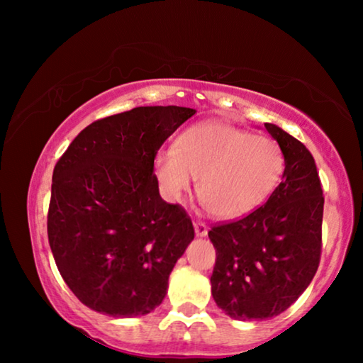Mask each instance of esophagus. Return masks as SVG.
Listing matches in <instances>:
<instances>
[{"label":"esophagus","mask_w":363,"mask_h":363,"mask_svg":"<svg viewBox=\"0 0 363 363\" xmlns=\"http://www.w3.org/2000/svg\"><path fill=\"white\" fill-rule=\"evenodd\" d=\"M194 227H195V233L199 237H205L208 233V225L203 223V220H194Z\"/></svg>","instance_id":"obj_1"}]
</instances>
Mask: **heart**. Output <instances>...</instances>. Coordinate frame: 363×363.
<instances>
[{
	"label": "heart",
	"mask_w": 363,
	"mask_h": 363,
	"mask_svg": "<svg viewBox=\"0 0 363 363\" xmlns=\"http://www.w3.org/2000/svg\"><path fill=\"white\" fill-rule=\"evenodd\" d=\"M284 169L277 140L219 121L189 128L155 157V173L171 199L187 192L195 177L201 203L218 218L253 211L277 187Z\"/></svg>",
	"instance_id": "obj_1"
}]
</instances>
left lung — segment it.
I'll use <instances>...</instances> for the list:
<instances>
[{"mask_svg":"<svg viewBox=\"0 0 363 363\" xmlns=\"http://www.w3.org/2000/svg\"><path fill=\"white\" fill-rule=\"evenodd\" d=\"M285 155L284 179L247 216L214 224L211 293L237 320L281 314L314 279L322 255L323 190L312 153L281 128L264 123Z\"/></svg>","mask_w":363,"mask_h":363,"instance_id":"left-lung-1","label":"left lung"}]
</instances>
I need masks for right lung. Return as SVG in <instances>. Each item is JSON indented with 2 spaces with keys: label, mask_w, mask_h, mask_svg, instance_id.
I'll return each instance as SVG.
<instances>
[{
  "label": "right lung",
  "mask_w": 363,
  "mask_h": 363,
  "mask_svg": "<svg viewBox=\"0 0 363 363\" xmlns=\"http://www.w3.org/2000/svg\"><path fill=\"white\" fill-rule=\"evenodd\" d=\"M194 113L177 106L136 107L96 120L54 167L49 247L64 281L89 309L144 315L167 294L195 230L181 205L160 196L153 162Z\"/></svg>",
  "instance_id": "right-lung-1"
}]
</instances>
